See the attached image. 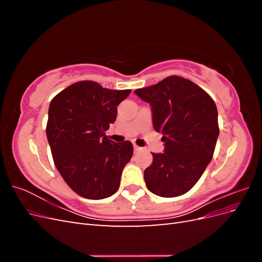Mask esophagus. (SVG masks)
<instances>
[{"instance_id": "1", "label": "esophagus", "mask_w": 262, "mask_h": 262, "mask_svg": "<svg viewBox=\"0 0 262 262\" xmlns=\"http://www.w3.org/2000/svg\"><path fill=\"white\" fill-rule=\"evenodd\" d=\"M133 148H134V150H136V152H139V150L143 149L141 146H139V145H137V144H133Z\"/></svg>"}]
</instances>
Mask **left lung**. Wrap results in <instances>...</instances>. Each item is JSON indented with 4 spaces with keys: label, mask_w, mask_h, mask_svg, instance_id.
<instances>
[{
    "label": "left lung",
    "mask_w": 262,
    "mask_h": 262,
    "mask_svg": "<svg viewBox=\"0 0 262 262\" xmlns=\"http://www.w3.org/2000/svg\"><path fill=\"white\" fill-rule=\"evenodd\" d=\"M152 106L153 125L163 134L164 153H152L144 170L147 189L164 198L188 192L212 160L220 133L217 109L210 95L187 78L171 75L134 91Z\"/></svg>",
    "instance_id": "left-lung-1"
}]
</instances>
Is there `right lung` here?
Segmentation results:
<instances>
[{"instance_id":"add662e5","label":"right lung","mask_w":262,"mask_h":262,"mask_svg":"<svg viewBox=\"0 0 262 262\" xmlns=\"http://www.w3.org/2000/svg\"><path fill=\"white\" fill-rule=\"evenodd\" d=\"M130 93L81 81L50 102L46 132L54 165L69 187L86 199L100 200L116 193L133 155L130 141L115 143L105 133L116 121L117 106Z\"/></svg>"}]
</instances>
